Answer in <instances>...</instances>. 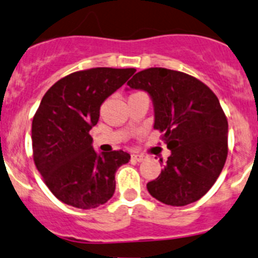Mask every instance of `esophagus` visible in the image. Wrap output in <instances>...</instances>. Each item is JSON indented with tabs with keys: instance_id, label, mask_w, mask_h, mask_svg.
<instances>
[{
	"instance_id": "1",
	"label": "esophagus",
	"mask_w": 258,
	"mask_h": 258,
	"mask_svg": "<svg viewBox=\"0 0 258 258\" xmlns=\"http://www.w3.org/2000/svg\"><path fill=\"white\" fill-rule=\"evenodd\" d=\"M131 157H132V160H135V161H137V162H141L145 160L144 155H140V154H132Z\"/></svg>"
}]
</instances>
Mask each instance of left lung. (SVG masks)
<instances>
[{
    "instance_id": "left-lung-1",
    "label": "left lung",
    "mask_w": 258,
    "mask_h": 258,
    "mask_svg": "<svg viewBox=\"0 0 258 258\" xmlns=\"http://www.w3.org/2000/svg\"><path fill=\"white\" fill-rule=\"evenodd\" d=\"M127 86L150 94L154 128L171 150L161 174L147 182L149 192L172 207L199 201L218 179L228 155V121L217 96L199 79L166 68L139 72Z\"/></svg>"
}]
</instances>
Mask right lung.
Masks as SVG:
<instances>
[{"label":"right lung","instance_id":"obj_1","mask_svg":"<svg viewBox=\"0 0 258 258\" xmlns=\"http://www.w3.org/2000/svg\"><path fill=\"white\" fill-rule=\"evenodd\" d=\"M135 68H92L64 77L42 97L32 119V157L50 191L62 203L92 209L116 189L114 174L130 154H97L89 131L107 97L123 86Z\"/></svg>","mask_w":258,"mask_h":258}]
</instances>
